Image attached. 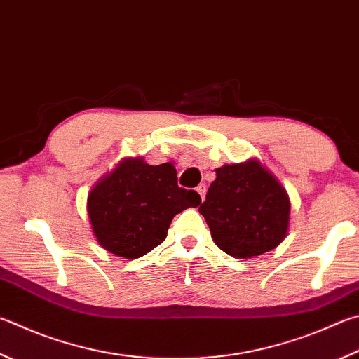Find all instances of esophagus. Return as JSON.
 Segmentation results:
<instances>
[{"mask_svg": "<svg viewBox=\"0 0 359 359\" xmlns=\"http://www.w3.org/2000/svg\"><path fill=\"white\" fill-rule=\"evenodd\" d=\"M196 191L199 193V196H201V199L204 201L205 199V185L204 184H201L198 188H196Z\"/></svg>", "mask_w": 359, "mask_h": 359, "instance_id": "esophagus-1", "label": "esophagus"}]
</instances>
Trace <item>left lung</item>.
Returning a JSON list of instances; mask_svg holds the SVG:
<instances>
[{
	"label": "left lung",
	"instance_id": "left-lung-1",
	"mask_svg": "<svg viewBox=\"0 0 359 359\" xmlns=\"http://www.w3.org/2000/svg\"><path fill=\"white\" fill-rule=\"evenodd\" d=\"M199 212L219 250L246 259L283 242L290 201L279 182L259 161L250 160L217 169Z\"/></svg>",
	"mask_w": 359,
	"mask_h": 359
}]
</instances>
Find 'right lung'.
Masks as SVG:
<instances>
[{
  "label": "right lung",
  "instance_id": "1",
  "mask_svg": "<svg viewBox=\"0 0 359 359\" xmlns=\"http://www.w3.org/2000/svg\"><path fill=\"white\" fill-rule=\"evenodd\" d=\"M201 196L177 185L171 163L151 166L126 160L94 187L88 213L99 243L121 257L136 259L168 236L175 215L198 207Z\"/></svg>",
  "mask_w": 359,
  "mask_h": 359
}]
</instances>
